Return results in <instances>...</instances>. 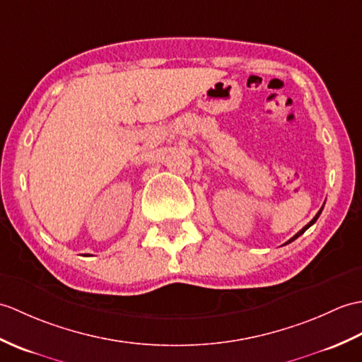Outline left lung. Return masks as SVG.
Masks as SVG:
<instances>
[{"mask_svg":"<svg viewBox=\"0 0 362 362\" xmlns=\"http://www.w3.org/2000/svg\"><path fill=\"white\" fill-rule=\"evenodd\" d=\"M321 213H322V208H321V209H319V211H317V214H316V216L313 217V219H312V221H310V222H308V223H307V225L304 226V228H302V230H300L299 233H296V234H295V236H293V238H291V239H290L288 242H285V243H290V242H293V240H295V239H298V238L300 236V234H304V233H305V230H308V228H310V226H312V225H313V223H315V222L317 221V217H319V216H321Z\"/></svg>","mask_w":362,"mask_h":362,"instance_id":"left-lung-1","label":"left lung"}]
</instances>
